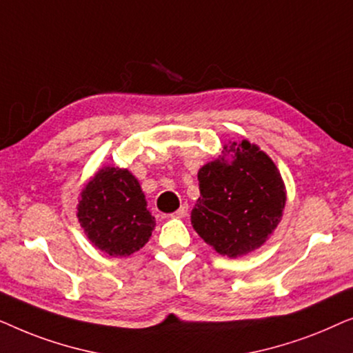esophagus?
Wrapping results in <instances>:
<instances>
[{
    "label": "esophagus",
    "instance_id": "esophagus-1",
    "mask_svg": "<svg viewBox=\"0 0 353 353\" xmlns=\"http://www.w3.org/2000/svg\"><path fill=\"white\" fill-rule=\"evenodd\" d=\"M186 215H188V205L183 204L180 209H178L175 214H172L170 216H173V219H185Z\"/></svg>",
    "mask_w": 353,
    "mask_h": 353
}]
</instances>
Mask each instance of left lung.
<instances>
[{
  "label": "left lung",
  "instance_id": "8db88e82",
  "mask_svg": "<svg viewBox=\"0 0 353 353\" xmlns=\"http://www.w3.org/2000/svg\"><path fill=\"white\" fill-rule=\"evenodd\" d=\"M221 152L197 173L201 197L191 225L216 252L236 259L259 249L276 230L286 188L274 162L248 139L230 141Z\"/></svg>",
  "mask_w": 353,
  "mask_h": 353
}]
</instances>
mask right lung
I'll return each instance as SVG.
<instances>
[{"mask_svg":"<svg viewBox=\"0 0 353 353\" xmlns=\"http://www.w3.org/2000/svg\"><path fill=\"white\" fill-rule=\"evenodd\" d=\"M77 216L94 248L128 257L151 238L156 219L137 178L127 168L104 167L80 192Z\"/></svg>","mask_w":353,"mask_h":353,"instance_id":"add662e5","label":"right lung"}]
</instances>
